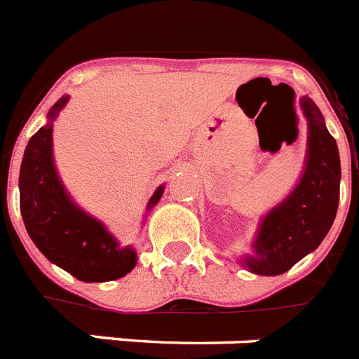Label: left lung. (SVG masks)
I'll return each instance as SVG.
<instances>
[{
  "mask_svg": "<svg viewBox=\"0 0 359 359\" xmlns=\"http://www.w3.org/2000/svg\"><path fill=\"white\" fill-rule=\"evenodd\" d=\"M301 107L310 129L306 171L293 194L262 221L255 256L245 258L256 275H282L291 269L321 245L336 219L341 179L337 144L317 104L304 97Z\"/></svg>",
  "mask_w": 359,
  "mask_h": 359,
  "instance_id": "left-lung-1",
  "label": "left lung"
}]
</instances>
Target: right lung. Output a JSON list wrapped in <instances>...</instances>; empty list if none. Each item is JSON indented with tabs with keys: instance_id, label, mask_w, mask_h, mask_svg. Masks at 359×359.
Returning a JSON list of instances; mask_svg holds the SVG:
<instances>
[{
	"instance_id": "right-lung-1",
	"label": "right lung",
	"mask_w": 359,
	"mask_h": 359,
	"mask_svg": "<svg viewBox=\"0 0 359 359\" xmlns=\"http://www.w3.org/2000/svg\"><path fill=\"white\" fill-rule=\"evenodd\" d=\"M68 97L55 103L49 121L31 136L20 170V210L34 245L49 262L57 264L83 282L116 280L136 265V252L118 241L101 223L69 201L57 177L51 153L53 119ZM160 186L149 206L162 197Z\"/></svg>"
}]
</instances>
